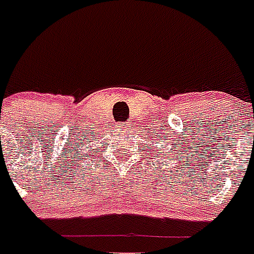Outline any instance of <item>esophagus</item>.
I'll list each match as a JSON object with an SVG mask.
<instances>
[{"label":"esophagus","mask_w":254,"mask_h":254,"mask_svg":"<svg viewBox=\"0 0 254 254\" xmlns=\"http://www.w3.org/2000/svg\"><path fill=\"white\" fill-rule=\"evenodd\" d=\"M127 127H129V124L125 123V124H123L121 127H120V129H124V130H125V129H127Z\"/></svg>","instance_id":"obj_1"}]
</instances>
